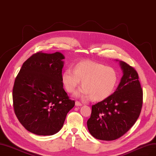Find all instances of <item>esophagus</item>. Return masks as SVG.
Listing matches in <instances>:
<instances>
[{"mask_svg": "<svg viewBox=\"0 0 156 156\" xmlns=\"http://www.w3.org/2000/svg\"><path fill=\"white\" fill-rule=\"evenodd\" d=\"M82 105H83L82 103H80L79 101H76V106H81Z\"/></svg>", "mask_w": 156, "mask_h": 156, "instance_id": "esophagus-1", "label": "esophagus"}]
</instances>
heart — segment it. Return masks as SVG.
<instances>
[{
	"label": "heart",
	"instance_id": "b5f03b06",
	"mask_svg": "<svg viewBox=\"0 0 156 156\" xmlns=\"http://www.w3.org/2000/svg\"><path fill=\"white\" fill-rule=\"evenodd\" d=\"M118 74L114 68L97 62L85 61L74 66L73 71L65 69L61 76L62 83L68 93H73L82 80L83 88L78 95L90 97L93 101H101L114 91Z\"/></svg>",
	"mask_w": 156,
	"mask_h": 156
}]
</instances>
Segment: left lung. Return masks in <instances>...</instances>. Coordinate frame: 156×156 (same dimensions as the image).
<instances>
[{
    "label": "left lung",
    "mask_w": 156,
    "mask_h": 156,
    "mask_svg": "<svg viewBox=\"0 0 156 156\" xmlns=\"http://www.w3.org/2000/svg\"><path fill=\"white\" fill-rule=\"evenodd\" d=\"M120 63L123 75L118 88L109 97L92 105L87 122L90 133L98 140L120 138L134 126L141 113L143 90L138 73L126 62Z\"/></svg>",
    "instance_id": "1"
}]
</instances>
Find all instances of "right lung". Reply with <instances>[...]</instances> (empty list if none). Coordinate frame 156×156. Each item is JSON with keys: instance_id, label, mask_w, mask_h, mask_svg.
I'll use <instances>...</instances> for the list:
<instances>
[{"instance_id": "right-lung-1", "label": "right lung", "mask_w": 156, "mask_h": 156, "mask_svg": "<svg viewBox=\"0 0 156 156\" xmlns=\"http://www.w3.org/2000/svg\"><path fill=\"white\" fill-rule=\"evenodd\" d=\"M60 52H36L22 65L15 80L13 102L15 113L28 131L40 136L59 132L67 113L73 108L63 89Z\"/></svg>"}]
</instances>
